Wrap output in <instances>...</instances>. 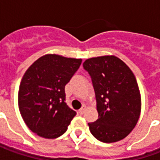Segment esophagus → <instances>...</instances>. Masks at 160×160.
<instances>
[{
	"label": "esophagus",
	"instance_id": "1",
	"mask_svg": "<svg viewBox=\"0 0 160 160\" xmlns=\"http://www.w3.org/2000/svg\"><path fill=\"white\" fill-rule=\"evenodd\" d=\"M85 106H82V108H80V109H79V113H80V114H84V112H85Z\"/></svg>",
	"mask_w": 160,
	"mask_h": 160
}]
</instances>
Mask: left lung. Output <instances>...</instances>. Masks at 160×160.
I'll use <instances>...</instances> for the list:
<instances>
[{
    "label": "left lung",
    "mask_w": 160,
    "mask_h": 160,
    "mask_svg": "<svg viewBox=\"0 0 160 160\" xmlns=\"http://www.w3.org/2000/svg\"><path fill=\"white\" fill-rule=\"evenodd\" d=\"M92 80L99 119L89 123L101 142L121 140L133 130L141 112V95L134 73L115 55L87 59L83 63Z\"/></svg>",
    "instance_id": "1"
}]
</instances>
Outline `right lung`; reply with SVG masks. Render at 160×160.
I'll return each instance as SVG.
<instances>
[{"instance_id": "add662e5", "label": "right lung", "mask_w": 160, "mask_h": 160, "mask_svg": "<svg viewBox=\"0 0 160 160\" xmlns=\"http://www.w3.org/2000/svg\"><path fill=\"white\" fill-rule=\"evenodd\" d=\"M81 59L47 54L24 74L18 91V106L26 124L45 139L62 135L76 112L68 107L65 86L79 69Z\"/></svg>"}]
</instances>
